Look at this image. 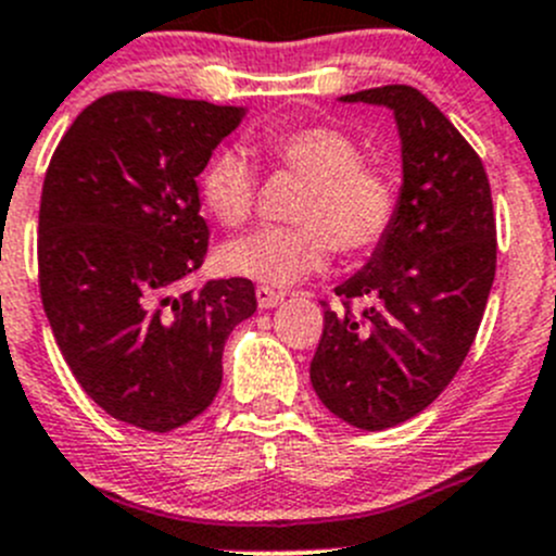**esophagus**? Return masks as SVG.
Returning <instances> with one entry per match:
<instances>
[{"mask_svg":"<svg viewBox=\"0 0 556 556\" xmlns=\"http://www.w3.org/2000/svg\"><path fill=\"white\" fill-rule=\"evenodd\" d=\"M282 299H285V295L279 293V290L266 288V285H261V288H257V307H261V309L277 307V304L282 302Z\"/></svg>","mask_w":556,"mask_h":556,"instance_id":"esophagus-1","label":"esophagus"}]
</instances>
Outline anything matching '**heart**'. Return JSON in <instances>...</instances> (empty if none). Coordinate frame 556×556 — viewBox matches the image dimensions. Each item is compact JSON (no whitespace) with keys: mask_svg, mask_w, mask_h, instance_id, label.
<instances>
[{"mask_svg":"<svg viewBox=\"0 0 556 556\" xmlns=\"http://www.w3.org/2000/svg\"><path fill=\"white\" fill-rule=\"evenodd\" d=\"M268 155L285 173L307 180L295 202L299 225L263 227L222 249V266L236 277L285 288L329 263L370 254L397 219V184L387 167L362 159L351 134L334 126H295L268 137ZM205 207L222 225L241 227L257 202V175L238 150H219L200 173Z\"/></svg>","mask_w":556,"mask_h":556,"instance_id":"b5f03b06","label":"heart"}]
</instances>
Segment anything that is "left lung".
Returning <instances> with one entry per match:
<instances>
[{"mask_svg": "<svg viewBox=\"0 0 556 556\" xmlns=\"http://www.w3.org/2000/svg\"><path fill=\"white\" fill-rule=\"evenodd\" d=\"M342 101L395 112L403 139L397 219L359 274L324 307L309 365L315 395L334 417L387 430L442 395L480 329L496 274V216L477 150L417 87L387 85ZM356 298H372L362 314Z\"/></svg>", "mask_w": 556, "mask_h": 556, "instance_id": "obj_1", "label": "left lung"}]
</instances>
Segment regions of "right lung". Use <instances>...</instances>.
Returning <instances> with one entry per match:
<instances>
[{
  "instance_id": "obj_1",
  "label": "right lung",
  "mask_w": 556,
  "mask_h": 556,
  "mask_svg": "<svg viewBox=\"0 0 556 556\" xmlns=\"http://www.w3.org/2000/svg\"><path fill=\"white\" fill-rule=\"evenodd\" d=\"M243 109L117 90L71 123L40 194L38 285L54 340L87 395L121 422L167 433L222 387L252 279H207L197 175Z\"/></svg>"
}]
</instances>
